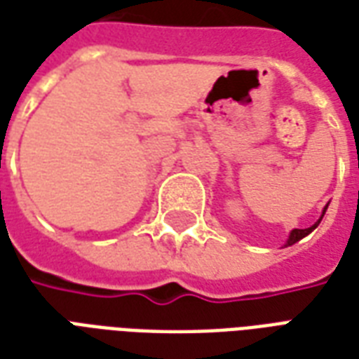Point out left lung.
Wrapping results in <instances>:
<instances>
[{
  "instance_id": "obj_1",
  "label": "left lung",
  "mask_w": 359,
  "mask_h": 359,
  "mask_svg": "<svg viewBox=\"0 0 359 359\" xmlns=\"http://www.w3.org/2000/svg\"><path fill=\"white\" fill-rule=\"evenodd\" d=\"M325 210H327V206L323 208V214H325ZM323 214H322V217H323ZM322 217H320V219H318L316 223H314V225H312V227H309V229H293L292 234H290V238H287V242H285V246H292V244L299 242V241H301V238H304L306 234H311L312 231H314V229H316L318 225H320V221H322Z\"/></svg>"
}]
</instances>
